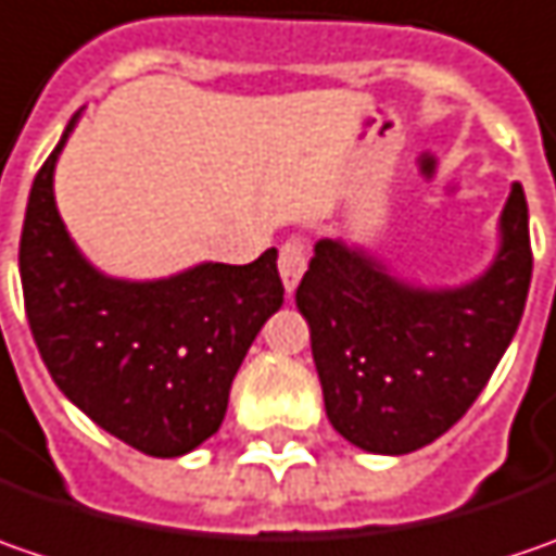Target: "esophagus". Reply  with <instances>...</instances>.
<instances>
[{"label": "esophagus", "mask_w": 556, "mask_h": 556, "mask_svg": "<svg viewBox=\"0 0 556 556\" xmlns=\"http://www.w3.org/2000/svg\"><path fill=\"white\" fill-rule=\"evenodd\" d=\"M304 270H307V245L302 239L282 242V249H279V277H282L286 292H292L302 282Z\"/></svg>", "instance_id": "34e87169"}]
</instances>
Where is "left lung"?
<instances>
[{
    "instance_id": "1",
    "label": "left lung",
    "mask_w": 556,
    "mask_h": 556,
    "mask_svg": "<svg viewBox=\"0 0 556 556\" xmlns=\"http://www.w3.org/2000/svg\"><path fill=\"white\" fill-rule=\"evenodd\" d=\"M532 279L529 207L514 182L492 264L464 286H420L376 254L320 239L295 292L326 417L370 454H410L460 420L517 332Z\"/></svg>"
}]
</instances>
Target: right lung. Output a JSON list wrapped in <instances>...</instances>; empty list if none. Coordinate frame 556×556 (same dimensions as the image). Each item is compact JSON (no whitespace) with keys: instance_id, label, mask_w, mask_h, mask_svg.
Here are the masks:
<instances>
[{"instance_id":"add662e5","label":"right lung","mask_w":556,"mask_h":556,"mask_svg":"<svg viewBox=\"0 0 556 556\" xmlns=\"http://www.w3.org/2000/svg\"><path fill=\"white\" fill-rule=\"evenodd\" d=\"M77 121L80 111L27 199L17 261L30 332L64 399L96 426L149 457H180L220 429L232 376L282 304L277 249L161 279L102 274L55 205V164Z\"/></svg>"}]
</instances>
